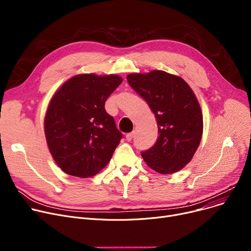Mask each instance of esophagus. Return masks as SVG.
Segmentation results:
<instances>
[{"mask_svg": "<svg viewBox=\"0 0 251 251\" xmlns=\"http://www.w3.org/2000/svg\"><path fill=\"white\" fill-rule=\"evenodd\" d=\"M132 138H134V132H129V134H127V135L126 136V141H128V142H130V141L132 140Z\"/></svg>", "mask_w": 251, "mask_h": 251, "instance_id": "esophagus-1", "label": "esophagus"}]
</instances>
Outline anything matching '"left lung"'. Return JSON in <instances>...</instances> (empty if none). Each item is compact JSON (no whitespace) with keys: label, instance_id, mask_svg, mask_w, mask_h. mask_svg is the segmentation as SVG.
<instances>
[{"label":"left lung","instance_id":"left-lung-1","mask_svg":"<svg viewBox=\"0 0 251 251\" xmlns=\"http://www.w3.org/2000/svg\"><path fill=\"white\" fill-rule=\"evenodd\" d=\"M128 84L148 103L158 124L156 144L142 153L160 174L181 170L193 159L202 136V113L193 89L179 76L153 70L126 76Z\"/></svg>","mask_w":251,"mask_h":251}]
</instances>
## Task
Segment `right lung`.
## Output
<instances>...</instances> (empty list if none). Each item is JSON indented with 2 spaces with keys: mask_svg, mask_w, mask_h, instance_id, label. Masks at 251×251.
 Returning a JSON list of instances; mask_svg holds the SVG:
<instances>
[{
  "mask_svg": "<svg viewBox=\"0 0 251 251\" xmlns=\"http://www.w3.org/2000/svg\"><path fill=\"white\" fill-rule=\"evenodd\" d=\"M122 82L113 74H80L51 97L44 134L53 160L67 174L91 177L108 164L123 135L104 104Z\"/></svg>",
  "mask_w": 251,
  "mask_h": 251,
  "instance_id": "obj_1",
  "label": "right lung"
}]
</instances>
